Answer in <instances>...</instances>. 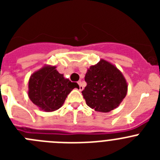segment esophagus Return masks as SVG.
I'll return each instance as SVG.
<instances>
[{"label":"esophagus","mask_w":160,"mask_h":160,"mask_svg":"<svg viewBox=\"0 0 160 160\" xmlns=\"http://www.w3.org/2000/svg\"><path fill=\"white\" fill-rule=\"evenodd\" d=\"M78 83V85H79V90H81V91H82V90L83 89H84L83 86H82V82L79 81Z\"/></svg>","instance_id":"34e87169"}]
</instances>
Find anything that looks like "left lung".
Here are the masks:
<instances>
[{"label":"left lung","instance_id":"8db88e82","mask_svg":"<svg viewBox=\"0 0 160 160\" xmlns=\"http://www.w3.org/2000/svg\"><path fill=\"white\" fill-rule=\"evenodd\" d=\"M87 87L82 91L87 106L99 112H110L122 102L128 93V82L114 65L101 59L87 70Z\"/></svg>","mask_w":160,"mask_h":160}]
</instances>
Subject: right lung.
Here are the masks:
<instances>
[{
    "label": "right lung",
    "mask_w": 160,
    "mask_h": 160,
    "mask_svg": "<svg viewBox=\"0 0 160 160\" xmlns=\"http://www.w3.org/2000/svg\"><path fill=\"white\" fill-rule=\"evenodd\" d=\"M78 87L59 73L56 66L46 65L29 78L28 95L40 110L50 112L58 110L71 90Z\"/></svg>",
    "instance_id": "obj_1"
}]
</instances>
